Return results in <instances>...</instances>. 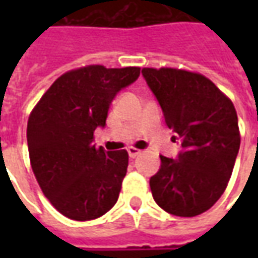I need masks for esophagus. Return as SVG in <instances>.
Wrapping results in <instances>:
<instances>
[{"mask_svg":"<svg viewBox=\"0 0 258 258\" xmlns=\"http://www.w3.org/2000/svg\"><path fill=\"white\" fill-rule=\"evenodd\" d=\"M127 152H128V156L131 157V159H135V157L138 156V155L141 153L140 149H135V148H133V146H131V148H128V149H127Z\"/></svg>","mask_w":258,"mask_h":258,"instance_id":"34e87169","label":"esophagus"}]
</instances>
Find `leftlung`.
Listing matches in <instances>:
<instances>
[{"label": "left lung", "mask_w": 258, "mask_h": 258, "mask_svg": "<svg viewBox=\"0 0 258 258\" xmlns=\"http://www.w3.org/2000/svg\"><path fill=\"white\" fill-rule=\"evenodd\" d=\"M142 76L181 142L175 159L160 156V168L149 179L153 199L174 216H199L221 198L231 178L240 146L236 110L202 74L146 68Z\"/></svg>", "instance_id": "8db88e82"}]
</instances>
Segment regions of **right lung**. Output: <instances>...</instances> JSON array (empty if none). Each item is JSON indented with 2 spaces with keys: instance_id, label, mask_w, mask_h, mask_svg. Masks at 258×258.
<instances>
[{
  "instance_id": "add662e5",
  "label": "right lung",
  "mask_w": 258,
  "mask_h": 258,
  "mask_svg": "<svg viewBox=\"0 0 258 258\" xmlns=\"http://www.w3.org/2000/svg\"><path fill=\"white\" fill-rule=\"evenodd\" d=\"M140 72L99 64L72 70L31 112L27 146L33 173L53 207L70 220L98 218L117 202L128 153L96 148L94 131L106 125L113 99Z\"/></svg>"
}]
</instances>
